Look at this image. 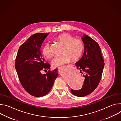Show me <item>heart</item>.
I'll return each instance as SVG.
<instances>
[{"label":"heart","mask_w":121,"mask_h":121,"mask_svg":"<svg viewBox=\"0 0 121 121\" xmlns=\"http://www.w3.org/2000/svg\"><path fill=\"white\" fill-rule=\"evenodd\" d=\"M56 39L59 43L64 45L62 54L63 55L55 57L52 61L54 67H57L69 62L71 60L73 61H78L82 55L84 51V44L82 41L68 33H61L56 37ZM42 54L47 58H51L52 53L50 45L46 43L44 46Z\"/></svg>","instance_id":"b5f03b06"}]
</instances>
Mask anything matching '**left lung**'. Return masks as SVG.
<instances>
[{
	"label": "left lung",
	"mask_w": 121,
	"mask_h": 121,
	"mask_svg": "<svg viewBox=\"0 0 121 121\" xmlns=\"http://www.w3.org/2000/svg\"><path fill=\"white\" fill-rule=\"evenodd\" d=\"M82 40L84 52L76 65L85 77L84 84L79 90H71L73 95L79 97L87 96L95 90L100 82L104 66L99 44L86 34L83 35Z\"/></svg>",
	"instance_id": "obj_1"
}]
</instances>
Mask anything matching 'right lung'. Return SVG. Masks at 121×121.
Wrapping results in <instances>:
<instances>
[{
	"label": "right lung",
	"mask_w": 121,
	"mask_h": 121,
	"mask_svg": "<svg viewBox=\"0 0 121 121\" xmlns=\"http://www.w3.org/2000/svg\"><path fill=\"white\" fill-rule=\"evenodd\" d=\"M49 33H38L31 35L20 47L17 54L15 68L24 90L36 97L46 95L51 90L58 76L57 69L49 70L45 74L42 70H48L50 65L44 63L40 48Z\"/></svg>",
	"instance_id": "1"
}]
</instances>
